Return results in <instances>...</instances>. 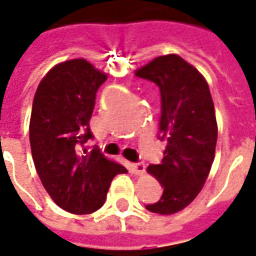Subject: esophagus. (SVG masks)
I'll return each mask as SVG.
<instances>
[{
    "mask_svg": "<svg viewBox=\"0 0 256 256\" xmlns=\"http://www.w3.org/2000/svg\"><path fill=\"white\" fill-rule=\"evenodd\" d=\"M130 170L134 174H143L146 170V165H144V162H132L130 164Z\"/></svg>",
    "mask_w": 256,
    "mask_h": 256,
    "instance_id": "obj_1",
    "label": "esophagus"
}]
</instances>
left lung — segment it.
I'll list each match as a JSON object with an SVG mask.
<instances>
[{
	"mask_svg": "<svg viewBox=\"0 0 256 256\" xmlns=\"http://www.w3.org/2000/svg\"><path fill=\"white\" fill-rule=\"evenodd\" d=\"M161 92L160 139L166 142L164 158L147 172L164 188L161 199L146 204L156 214L187 207L206 182L217 144V121L208 84L192 65L177 56L156 57L136 70Z\"/></svg>",
	"mask_w": 256,
	"mask_h": 256,
	"instance_id": "left-lung-1",
	"label": "left lung"
}]
</instances>
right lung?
Here are the masks:
<instances>
[{
	"label": "right lung",
	"mask_w": 256,
	"mask_h": 256,
	"mask_svg": "<svg viewBox=\"0 0 256 256\" xmlns=\"http://www.w3.org/2000/svg\"><path fill=\"white\" fill-rule=\"evenodd\" d=\"M105 74L86 60L65 61L50 69L35 92L30 144L39 178L50 198L65 212L90 214L104 206L114 176L126 173L98 148L90 118Z\"/></svg>",
	"instance_id": "1"
}]
</instances>
